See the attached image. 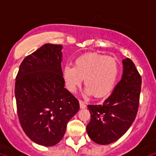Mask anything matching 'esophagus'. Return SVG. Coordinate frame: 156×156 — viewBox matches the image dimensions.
<instances>
[{
  "label": "esophagus",
  "mask_w": 156,
  "mask_h": 156,
  "mask_svg": "<svg viewBox=\"0 0 156 156\" xmlns=\"http://www.w3.org/2000/svg\"><path fill=\"white\" fill-rule=\"evenodd\" d=\"M79 103H80V107L81 109H84V108H86L85 103L83 102V101H82V100H80Z\"/></svg>",
  "instance_id": "34e87169"
}]
</instances>
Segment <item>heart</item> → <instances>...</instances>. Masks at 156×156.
Here are the masks:
<instances>
[{
	"label": "heart",
	"instance_id": "b5f03b06",
	"mask_svg": "<svg viewBox=\"0 0 156 156\" xmlns=\"http://www.w3.org/2000/svg\"><path fill=\"white\" fill-rule=\"evenodd\" d=\"M118 73L119 65L115 58L92 52L77 58L75 66L66 64L63 68L62 77L70 92H76L84 79L86 95L93 94L101 98L112 90Z\"/></svg>",
	"mask_w": 156,
	"mask_h": 156
}]
</instances>
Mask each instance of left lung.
Here are the masks:
<instances>
[{
  "label": "left lung",
  "instance_id": "left-lung-1",
  "mask_svg": "<svg viewBox=\"0 0 156 156\" xmlns=\"http://www.w3.org/2000/svg\"><path fill=\"white\" fill-rule=\"evenodd\" d=\"M123 75L108 98L100 105H87L91 120L87 135L96 144L115 142L126 133L137 114L142 80L132 60H123Z\"/></svg>",
  "mask_w": 156,
  "mask_h": 156
}]
</instances>
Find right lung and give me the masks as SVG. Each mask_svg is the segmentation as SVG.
<instances>
[{"instance_id": "obj_1", "label": "right lung", "mask_w": 156, "mask_h": 156, "mask_svg": "<svg viewBox=\"0 0 156 156\" xmlns=\"http://www.w3.org/2000/svg\"><path fill=\"white\" fill-rule=\"evenodd\" d=\"M60 44H45L24 58L16 77L17 114L24 133L39 145L62 140L79 101L64 87Z\"/></svg>"}]
</instances>
